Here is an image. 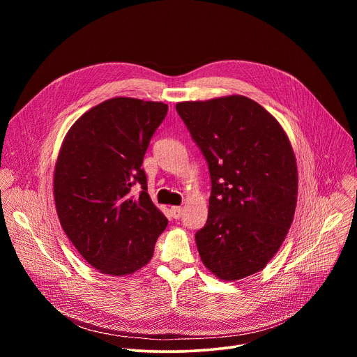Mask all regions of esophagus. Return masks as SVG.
<instances>
[{"label":"esophagus","mask_w":357,"mask_h":357,"mask_svg":"<svg viewBox=\"0 0 357 357\" xmlns=\"http://www.w3.org/2000/svg\"><path fill=\"white\" fill-rule=\"evenodd\" d=\"M171 215L174 219H179L182 216V208L179 206H172L171 208Z\"/></svg>","instance_id":"34e87169"}]
</instances>
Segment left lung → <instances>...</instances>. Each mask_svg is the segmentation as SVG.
<instances>
[{"label":"left lung","mask_w":357,"mask_h":357,"mask_svg":"<svg viewBox=\"0 0 357 357\" xmlns=\"http://www.w3.org/2000/svg\"><path fill=\"white\" fill-rule=\"evenodd\" d=\"M176 112L205 155L212 193L195 240L202 263L223 281L261 271L294 220L298 169L281 124L240 94L182 101Z\"/></svg>","instance_id":"1"}]
</instances>
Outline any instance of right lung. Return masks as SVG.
Wrapping results in <instances>:
<instances>
[{
  "mask_svg": "<svg viewBox=\"0 0 357 357\" xmlns=\"http://www.w3.org/2000/svg\"><path fill=\"white\" fill-rule=\"evenodd\" d=\"M161 101L114 97L86 112L68 131L55 165L61 226L101 274L130 275L149 263L168 219L146 193L141 168L149 139L165 119ZM142 186L138 198L129 192Z\"/></svg>",
  "mask_w": 357,
  "mask_h": 357,
  "instance_id": "1",
  "label": "right lung"
}]
</instances>
